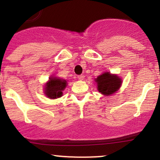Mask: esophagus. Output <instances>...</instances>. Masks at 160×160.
I'll use <instances>...</instances> for the list:
<instances>
[{"label": "esophagus", "mask_w": 160, "mask_h": 160, "mask_svg": "<svg viewBox=\"0 0 160 160\" xmlns=\"http://www.w3.org/2000/svg\"><path fill=\"white\" fill-rule=\"evenodd\" d=\"M77 77H78V78L79 80H83L84 78V75H78V76Z\"/></svg>", "instance_id": "34e87169"}]
</instances>
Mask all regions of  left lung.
<instances>
[{"mask_svg":"<svg viewBox=\"0 0 160 160\" xmlns=\"http://www.w3.org/2000/svg\"><path fill=\"white\" fill-rule=\"evenodd\" d=\"M97 83V89L104 95H111L115 93L121 85V79L116 75L105 72L95 79Z\"/></svg>","mask_w":160,"mask_h":160,"instance_id":"left-lung-1","label":"left lung"}]
</instances>
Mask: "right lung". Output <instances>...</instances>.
I'll use <instances>...</instances> for the list:
<instances>
[{
    "instance_id": "right-lung-1",
    "label": "right lung",
    "mask_w": 160,
    "mask_h": 160,
    "mask_svg": "<svg viewBox=\"0 0 160 160\" xmlns=\"http://www.w3.org/2000/svg\"><path fill=\"white\" fill-rule=\"evenodd\" d=\"M67 86V81L52 77L45 88V93L48 98L56 99L61 97L63 90Z\"/></svg>"
}]
</instances>
